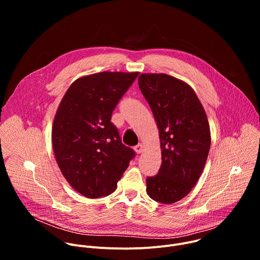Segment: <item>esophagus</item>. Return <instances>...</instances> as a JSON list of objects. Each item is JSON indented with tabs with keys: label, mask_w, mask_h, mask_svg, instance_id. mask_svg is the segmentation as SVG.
<instances>
[{
	"label": "esophagus",
	"mask_w": 260,
	"mask_h": 260,
	"mask_svg": "<svg viewBox=\"0 0 260 260\" xmlns=\"http://www.w3.org/2000/svg\"><path fill=\"white\" fill-rule=\"evenodd\" d=\"M135 151L138 153V154H140V153H142L143 152V149H144V146L142 145V144H138L137 146H135Z\"/></svg>",
	"instance_id": "obj_1"
}]
</instances>
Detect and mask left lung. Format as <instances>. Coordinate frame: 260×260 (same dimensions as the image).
I'll return each mask as SVG.
<instances>
[{
    "mask_svg": "<svg viewBox=\"0 0 260 260\" xmlns=\"http://www.w3.org/2000/svg\"><path fill=\"white\" fill-rule=\"evenodd\" d=\"M139 87L156 121L161 148L157 175L146 179L147 193L161 204L186 197L205 168L211 132L205 109L190 85L167 74H141Z\"/></svg>",
    "mask_w": 260,
    "mask_h": 260,
    "instance_id": "8db88e82",
    "label": "left lung"
}]
</instances>
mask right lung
<instances>
[{"label":"right lung","instance_id":"right-lung-1","mask_svg":"<svg viewBox=\"0 0 260 260\" xmlns=\"http://www.w3.org/2000/svg\"><path fill=\"white\" fill-rule=\"evenodd\" d=\"M139 73L101 72L74 81L53 120L52 147L71 186L88 199L112 193L135 157L111 122L113 110Z\"/></svg>","mask_w":260,"mask_h":260}]
</instances>
